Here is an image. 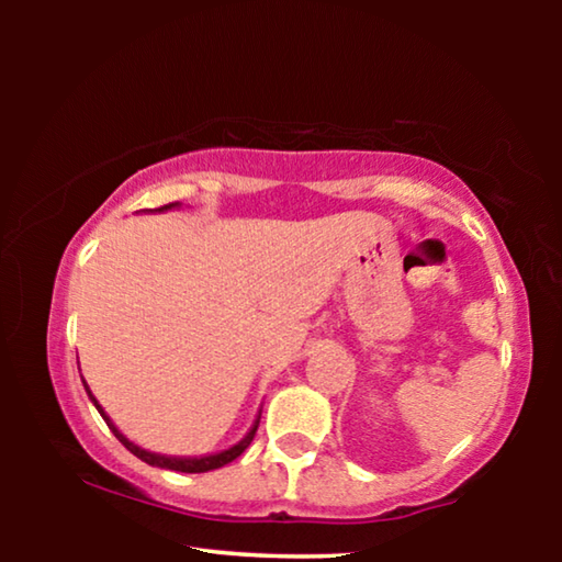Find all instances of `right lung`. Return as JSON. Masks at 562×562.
<instances>
[{"label":"right lung","instance_id":"obj_1","mask_svg":"<svg viewBox=\"0 0 562 562\" xmlns=\"http://www.w3.org/2000/svg\"><path fill=\"white\" fill-rule=\"evenodd\" d=\"M170 207H178V203L160 205V207H156V211H158V213H160V211H170ZM83 389H87L89 398L93 402V406L99 408V414L103 416V422L109 424V429L113 431V436H116V439H119L123 446H126V449H128L133 456H138V459H140V461H146L148 465H158V469H168V471H180V473H205V471L221 469V465L235 461L237 456H240V453L247 449V446H250V441L255 439V431H258V424H260V416H258V418H255L252 429L247 431L245 439H240V441H237L235 446H231V449H225V451H221V453L198 456V459H183V456H164V453H154V451L140 449V446H136L133 441H128L126 436H123V434L116 429V426H113V422H111V418L106 416V412H103L101 404L97 402V396L91 394V389L87 386V382H83Z\"/></svg>","mask_w":562,"mask_h":562}]
</instances>
